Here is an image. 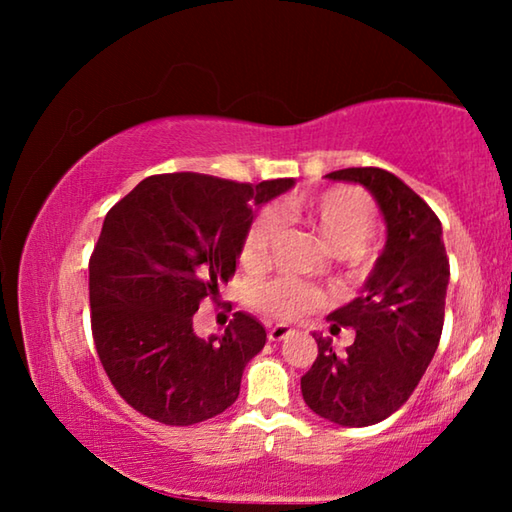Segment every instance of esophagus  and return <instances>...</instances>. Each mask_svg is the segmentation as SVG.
Listing matches in <instances>:
<instances>
[{"instance_id": "34e87169", "label": "esophagus", "mask_w": 512, "mask_h": 512, "mask_svg": "<svg viewBox=\"0 0 512 512\" xmlns=\"http://www.w3.org/2000/svg\"><path fill=\"white\" fill-rule=\"evenodd\" d=\"M293 334V329L289 327V325H271L266 329V336H268V341H273V343H277V341H284V339H289V336Z\"/></svg>"}]
</instances>
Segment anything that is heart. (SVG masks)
Listing matches in <instances>:
<instances>
[{"mask_svg": "<svg viewBox=\"0 0 512 512\" xmlns=\"http://www.w3.org/2000/svg\"><path fill=\"white\" fill-rule=\"evenodd\" d=\"M277 214L284 219L307 223L325 241L329 250L357 262L361 246L372 235L377 223V210L372 198L357 187H332L318 194H296L277 205ZM273 210L259 212L250 221L239 248V262L248 271H257L268 264L280 219ZM320 293L296 277H275L255 289V305L268 316L300 318L316 309Z\"/></svg>", "mask_w": 512, "mask_h": 512, "instance_id": "b5f03b06", "label": "heart"}]
</instances>
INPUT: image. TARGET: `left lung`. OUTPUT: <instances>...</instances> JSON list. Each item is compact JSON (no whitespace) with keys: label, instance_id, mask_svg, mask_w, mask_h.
Returning <instances> with one entry per match:
<instances>
[{"label":"left lung","instance_id":"left-lung-1","mask_svg":"<svg viewBox=\"0 0 512 512\" xmlns=\"http://www.w3.org/2000/svg\"><path fill=\"white\" fill-rule=\"evenodd\" d=\"M329 180L359 183L377 198L388 239L359 298L336 309L332 332L357 336L343 354L316 336L318 357L300 379L302 397L341 427L386 420L409 400L436 354L445 323L449 259L436 212L391 171L350 167Z\"/></svg>","mask_w":512,"mask_h":512}]
</instances>
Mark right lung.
<instances>
[{
	"label": "right lung",
	"instance_id": "add662e5",
	"mask_svg": "<svg viewBox=\"0 0 512 512\" xmlns=\"http://www.w3.org/2000/svg\"><path fill=\"white\" fill-rule=\"evenodd\" d=\"M291 185L158 173L110 207L90 257L92 339L110 384L137 413L189 427L235 404L266 329L237 311L223 336L205 341L194 314L235 275L257 205Z\"/></svg>",
	"mask_w": 512,
	"mask_h": 512
}]
</instances>
